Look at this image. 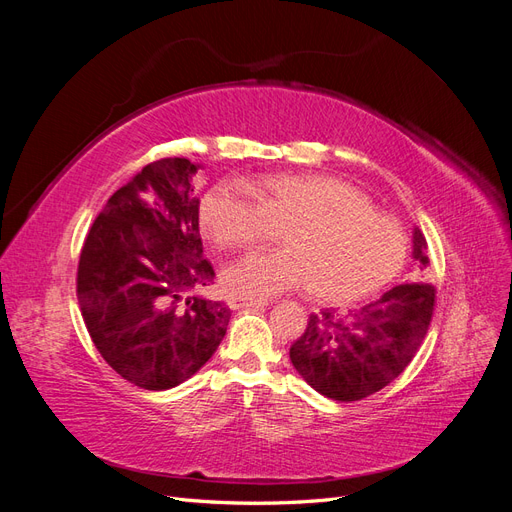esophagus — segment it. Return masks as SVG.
I'll use <instances>...</instances> for the list:
<instances>
[{
    "label": "esophagus",
    "mask_w": 512,
    "mask_h": 512,
    "mask_svg": "<svg viewBox=\"0 0 512 512\" xmlns=\"http://www.w3.org/2000/svg\"><path fill=\"white\" fill-rule=\"evenodd\" d=\"M228 305H230V309H247V307H265L267 301H252V299H237V297H232V299L228 301Z\"/></svg>",
    "instance_id": "34e87169"
}]
</instances>
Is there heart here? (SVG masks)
<instances>
[{"label":"heart","instance_id":"obj_1","mask_svg":"<svg viewBox=\"0 0 512 512\" xmlns=\"http://www.w3.org/2000/svg\"><path fill=\"white\" fill-rule=\"evenodd\" d=\"M200 226L222 247L250 245L282 230L280 250L247 252L222 269L237 299L265 301L312 286L350 303L389 284L406 258V237L354 185L327 175H269L250 188L220 181L200 200Z\"/></svg>","mask_w":512,"mask_h":512}]
</instances>
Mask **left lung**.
I'll return each instance as SVG.
<instances>
[{
    "instance_id": "left-lung-1",
    "label": "left lung",
    "mask_w": 512,
    "mask_h": 512,
    "mask_svg": "<svg viewBox=\"0 0 512 512\" xmlns=\"http://www.w3.org/2000/svg\"><path fill=\"white\" fill-rule=\"evenodd\" d=\"M412 258L421 280L429 267L423 232H412ZM436 288L399 284L348 314H312L292 344L290 361L303 380L335 401H359L391 384L414 359L427 335Z\"/></svg>"
}]
</instances>
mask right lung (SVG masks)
<instances>
[{
    "label": "right lung",
    "mask_w": 512,
    "mask_h": 512,
    "mask_svg": "<svg viewBox=\"0 0 512 512\" xmlns=\"http://www.w3.org/2000/svg\"><path fill=\"white\" fill-rule=\"evenodd\" d=\"M198 166L147 164L119 188L85 239L76 297L102 359L147 391L192 378L226 335L230 309L194 294L213 282L198 232Z\"/></svg>",
    "instance_id": "1"
}]
</instances>
